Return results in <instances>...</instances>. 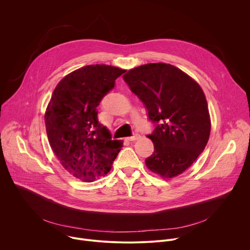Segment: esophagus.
I'll use <instances>...</instances> for the list:
<instances>
[{
    "label": "esophagus",
    "mask_w": 250,
    "mask_h": 250,
    "mask_svg": "<svg viewBox=\"0 0 250 250\" xmlns=\"http://www.w3.org/2000/svg\"><path fill=\"white\" fill-rule=\"evenodd\" d=\"M140 137V135L138 134V133H136V134H134V135H132V136H130V137H128L127 139L129 140V141H134V140H136V139H138Z\"/></svg>",
    "instance_id": "obj_1"
}]
</instances>
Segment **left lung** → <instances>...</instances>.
I'll use <instances>...</instances> for the list:
<instances>
[{
	"instance_id": "1",
	"label": "left lung",
	"mask_w": 250,
	"mask_h": 250,
	"mask_svg": "<svg viewBox=\"0 0 250 250\" xmlns=\"http://www.w3.org/2000/svg\"><path fill=\"white\" fill-rule=\"evenodd\" d=\"M124 80L141 100L155 128L148 137L154 152L147 168L174 178L203 152L211 130L208 105L198 83L169 63H148L128 70Z\"/></svg>"
}]
</instances>
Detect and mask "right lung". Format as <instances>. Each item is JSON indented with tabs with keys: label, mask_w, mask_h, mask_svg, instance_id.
Wrapping results in <instances>:
<instances>
[{
	"label": "right lung",
	"mask_w": 250,
	"mask_h": 250,
	"mask_svg": "<svg viewBox=\"0 0 250 250\" xmlns=\"http://www.w3.org/2000/svg\"><path fill=\"white\" fill-rule=\"evenodd\" d=\"M125 69L92 64L64 76L45 114L50 146L62 167L87 183L108 174L122 143L98 122L97 107Z\"/></svg>",
	"instance_id": "add662e5"
}]
</instances>
